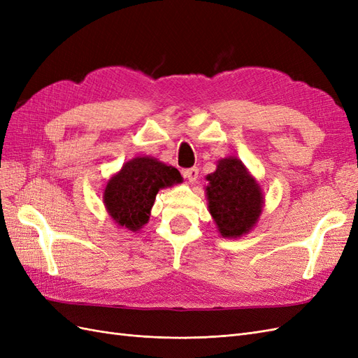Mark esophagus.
<instances>
[{
  "label": "esophagus",
  "instance_id": "obj_1",
  "mask_svg": "<svg viewBox=\"0 0 358 358\" xmlns=\"http://www.w3.org/2000/svg\"><path fill=\"white\" fill-rule=\"evenodd\" d=\"M183 176H185L191 183H194V182L197 180V178H199V169L197 167H191V169L183 170Z\"/></svg>",
  "mask_w": 358,
  "mask_h": 358
}]
</instances>
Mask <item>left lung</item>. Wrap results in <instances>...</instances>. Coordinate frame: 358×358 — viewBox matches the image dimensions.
<instances>
[{"label":"left lung","instance_id":"1","mask_svg":"<svg viewBox=\"0 0 358 358\" xmlns=\"http://www.w3.org/2000/svg\"><path fill=\"white\" fill-rule=\"evenodd\" d=\"M208 206L222 237H242L257 224L263 210V192L255 178L236 157L218 161L216 170L206 176Z\"/></svg>","mask_w":358,"mask_h":358}]
</instances>
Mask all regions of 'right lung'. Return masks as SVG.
<instances>
[{"mask_svg":"<svg viewBox=\"0 0 358 358\" xmlns=\"http://www.w3.org/2000/svg\"><path fill=\"white\" fill-rule=\"evenodd\" d=\"M180 182L178 169L152 157H136L107 182L103 194L106 210L119 227L138 231L149 221L158 191Z\"/></svg>","mask_w":358,"mask_h":358,"instance_id":"obj_1","label":"right lung"}]
</instances>
